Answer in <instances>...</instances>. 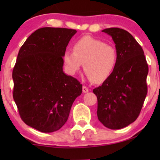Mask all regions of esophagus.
Wrapping results in <instances>:
<instances>
[{
    "label": "esophagus",
    "mask_w": 160,
    "mask_h": 160,
    "mask_svg": "<svg viewBox=\"0 0 160 160\" xmlns=\"http://www.w3.org/2000/svg\"><path fill=\"white\" fill-rule=\"evenodd\" d=\"M82 91H83V92H84V93H87V92H89V89L87 88V87L83 86V87H82Z\"/></svg>",
    "instance_id": "obj_1"
}]
</instances>
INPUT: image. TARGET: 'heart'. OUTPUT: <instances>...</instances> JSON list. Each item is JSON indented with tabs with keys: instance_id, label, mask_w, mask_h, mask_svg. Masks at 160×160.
<instances>
[{
	"instance_id": "obj_1",
	"label": "heart",
	"mask_w": 160,
	"mask_h": 160,
	"mask_svg": "<svg viewBox=\"0 0 160 160\" xmlns=\"http://www.w3.org/2000/svg\"><path fill=\"white\" fill-rule=\"evenodd\" d=\"M73 52L66 51L63 61L68 72L75 74L84 64V71L95 84L106 81L114 71L117 52L113 45L91 36H84L74 43Z\"/></svg>"
}]
</instances>
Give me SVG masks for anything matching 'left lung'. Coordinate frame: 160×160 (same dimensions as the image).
<instances>
[{"label": "left lung", "mask_w": 160, "mask_h": 160, "mask_svg": "<svg viewBox=\"0 0 160 160\" xmlns=\"http://www.w3.org/2000/svg\"><path fill=\"white\" fill-rule=\"evenodd\" d=\"M117 52V62L110 77L93 89L98 98L99 121L111 130L135 122L147 95L148 67L143 50L130 32L121 28H106Z\"/></svg>", "instance_id": "left-lung-1"}]
</instances>
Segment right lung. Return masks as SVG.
<instances>
[{"label":"right lung","instance_id":"right-lung-1","mask_svg":"<svg viewBox=\"0 0 160 160\" xmlns=\"http://www.w3.org/2000/svg\"><path fill=\"white\" fill-rule=\"evenodd\" d=\"M76 30L39 28L19 49L12 72L13 98L21 119L42 132L62 128L82 84L63 72V55Z\"/></svg>","mask_w":160,"mask_h":160}]
</instances>
